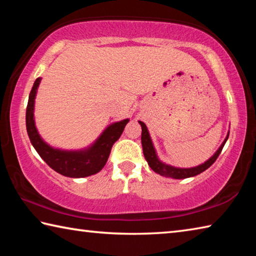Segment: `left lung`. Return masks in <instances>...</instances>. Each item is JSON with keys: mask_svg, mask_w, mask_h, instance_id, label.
Here are the masks:
<instances>
[{"mask_svg": "<svg viewBox=\"0 0 256 256\" xmlns=\"http://www.w3.org/2000/svg\"><path fill=\"white\" fill-rule=\"evenodd\" d=\"M138 123L141 124V128H142V134H141L142 149H144V158L146 162H148L150 168L162 176L170 177V178H175V180H183V178H188V177L196 176L198 174H201L202 172L208 170V168H209L211 164L216 162V158L219 157V154L222 152L224 146L226 144L227 138L229 136V133H228L226 138H224V141L222 142V144L220 146V148L216 150V154L212 156L209 160H206L204 164H198V166L192 167V168H177V167L170 166V164H166L160 162L157 157V154H156V150L154 148L152 141H151L148 128H146V124L144 122H141V120H138Z\"/></svg>", "mask_w": 256, "mask_h": 256, "instance_id": "1", "label": "left lung"}]
</instances>
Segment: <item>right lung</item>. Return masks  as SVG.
Masks as SVG:
<instances>
[{"label": "right lung", "instance_id": "add662e5", "mask_svg": "<svg viewBox=\"0 0 256 256\" xmlns=\"http://www.w3.org/2000/svg\"><path fill=\"white\" fill-rule=\"evenodd\" d=\"M40 78H37L34 81L29 94L27 112H26V126H27L28 136L34 148L52 170L58 172L60 175L80 178V177L97 174L106 164L112 146L122 136L128 120L110 125L88 149L64 151L52 148L38 134L34 120V98H36L37 88L40 84Z\"/></svg>", "mask_w": 256, "mask_h": 256}]
</instances>
